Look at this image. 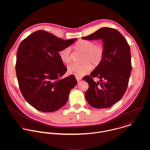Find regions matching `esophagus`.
I'll return each mask as SVG.
<instances>
[{
  "instance_id": "1",
  "label": "esophagus",
  "mask_w": 150,
  "mask_h": 150,
  "mask_svg": "<svg viewBox=\"0 0 150 150\" xmlns=\"http://www.w3.org/2000/svg\"><path fill=\"white\" fill-rule=\"evenodd\" d=\"M76 80H77V81L79 82V81H81V80H82V79L81 78V77H76Z\"/></svg>"
}]
</instances>
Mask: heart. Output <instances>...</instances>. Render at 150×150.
Masks as SVG:
<instances>
[{
	"instance_id": "1",
	"label": "heart",
	"mask_w": 150,
	"mask_h": 150,
	"mask_svg": "<svg viewBox=\"0 0 150 150\" xmlns=\"http://www.w3.org/2000/svg\"><path fill=\"white\" fill-rule=\"evenodd\" d=\"M76 48L80 51L84 52L81 64H72L68 66L67 70L69 73L76 76H81L88 73L92 69V64L98 66L102 62L105 55V48L102 44H95L89 40H80L76 44ZM59 57L64 64L71 62V49L66 47L58 52Z\"/></svg>"
}]
</instances>
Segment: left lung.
<instances>
[{
    "label": "left lung",
    "instance_id": "left-lung-1",
    "mask_svg": "<svg viewBox=\"0 0 150 150\" xmlns=\"http://www.w3.org/2000/svg\"><path fill=\"white\" fill-rule=\"evenodd\" d=\"M82 39H101L105 48L102 62L91 72L90 76L83 77L89 85L85 93L86 100L94 108H109L122 98L128 86L132 70L128 43L117 30L106 27ZM96 76L100 79L97 83L92 79Z\"/></svg>",
    "mask_w": 150,
    "mask_h": 150
}]
</instances>
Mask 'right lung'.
<instances>
[{
    "label": "right lung",
    "mask_w": 150,
    "mask_h": 150,
    "mask_svg": "<svg viewBox=\"0 0 150 150\" xmlns=\"http://www.w3.org/2000/svg\"><path fill=\"white\" fill-rule=\"evenodd\" d=\"M76 40H64L39 30L20 43L16 66L19 87L26 101L38 110L54 112L67 102L77 80L73 75L61 79L67 68L58 52Z\"/></svg>",
    "instance_id": "obj_1"
}]
</instances>
